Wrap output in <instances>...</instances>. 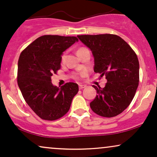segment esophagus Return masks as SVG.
<instances>
[{"instance_id": "1", "label": "esophagus", "mask_w": 157, "mask_h": 157, "mask_svg": "<svg viewBox=\"0 0 157 157\" xmlns=\"http://www.w3.org/2000/svg\"><path fill=\"white\" fill-rule=\"evenodd\" d=\"M86 87V86H85V85H79V89H82Z\"/></svg>"}]
</instances>
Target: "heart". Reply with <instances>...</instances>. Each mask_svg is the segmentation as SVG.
<instances>
[{
    "mask_svg": "<svg viewBox=\"0 0 157 157\" xmlns=\"http://www.w3.org/2000/svg\"><path fill=\"white\" fill-rule=\"evenodd\" d=\"M82 48H79V50L82 49ZM79 50H78V51H79ZM65 59H66V55H65V54H64V55H63L62 57H61V61H62V63L64 62ZM86 75V72H80V73H77V74H76V75H75V78H76V79H80V77H84Z\"/></svg>",
    "mask_w": 157,
    "mask_h": 157,
    "instance_id": "obj_1",
    "label": "heart"
}]
</instances>
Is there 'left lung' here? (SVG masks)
Here are the masks:
<instances>
[{
	"instance_id": "1",
	"label": "left lung",
	"mask_w": 157,
	"mask_h": 157,
	"mask_svg": "<svg viewBox=\"0 0 157 157\" xmlns=\"http://www.w3.org/2000/svg\"><path fill=\"white\" fill-rule=\"evenodd\" d=\"M92 52L95 73L105 76L104 88L97 87V95L90 103L97 114L113 117L130 105L140 81V64L136 53L116 35H77Z\"/></svg>"
}]
</instances>
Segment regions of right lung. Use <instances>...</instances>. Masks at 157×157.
I'll list each match as a JSON object with an SVG mask.
<instances>
[{"label": "right lung", "instance_id": "right-lung-1", "mask_svg": "<svg viewBox=\"0 0 157 157\" xmlns=\"http://www.w3.org/2000/svg\"><path fill=\"white\" fill-rule=\"evenodd\" d=\"M78 41L76 37L44 35L23 50L17 64V84L25 101L40 118L58 120L71 106L78 85L67 82L54 86L52 76L60 68L61 55Z\"/></svg>", "mask_w": 157, "mask_h": 157}]
</instances>
